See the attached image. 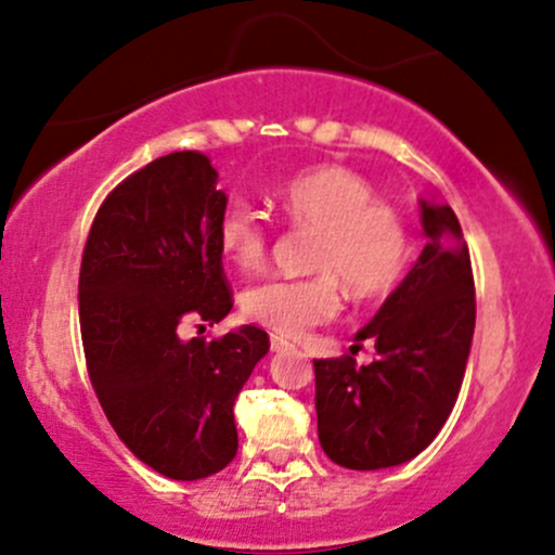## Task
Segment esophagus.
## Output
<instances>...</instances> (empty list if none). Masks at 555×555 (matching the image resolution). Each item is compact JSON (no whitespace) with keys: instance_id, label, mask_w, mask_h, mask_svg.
Listing matches in <instances>:
<instances>
[{"instance_id":"34e87169","label":"esophagus","mask_w":555,"mask_h":555,"mask_svg":"<svg viewBox=\"0 0 555 555\" xmlns=\"http://www.w3.org/2000/svg\"><path fill=\"white\" fill-rule=\"evenodd\" d=\"M270 347H272V351H291V349H294V344L285 341V338H280V336H272Z\"/></svg>"}]
</instances>
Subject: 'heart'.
I'll return each mask as SVG.
<instances>
[{
	"label": "heart",
	"mask_w": 555,
	"mask_h": 555,
	"mask_svg": "<svg viewBox=\"0 0 555 555\" xmlns=\"http://www.w3.org/2000/svg\"><path fill=\"white\" fill-rule=\"evenodd\" d=\"M275 204L294 228L318 232L309 254V278H278L243 294L248 320L296 338L336 318L338 280L354 296L389 288L408 259V230L391 206L375 201L373 188L341 166H314L283 182ZM222 254L241 272L261 270L270 254V230L248 204L232 201L217 224Z\"/></svg>",
	"instance_id": "1"
}]
</instances>
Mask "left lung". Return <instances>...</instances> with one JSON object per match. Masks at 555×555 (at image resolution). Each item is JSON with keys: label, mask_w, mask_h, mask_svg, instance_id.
Returning <instances> with one entry per match:
<instances>
[{"label": "left lung", "mask_w": 555, "mask_h": 555, "mask_svg": "<svg viewBox=\"0 0 555 555\" xmlns=\"http://www.w3.org/2000/svg\"><path fill=\"white\" fill-rule=\"evenodd\" d=\"M426 246L357 341L375 360H314L318 437L351 470L413 461L450 418L474 341L476 301L468 246L447 204L421 198Z\"/></svg>", "instance_id": "obj_1"}]
</instances>
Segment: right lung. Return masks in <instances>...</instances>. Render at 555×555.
Returning <instances> with one entry per match:
<instances>
[{"label":"right lung","instance_id":"right-lung-1","mask_svg":"<svg viewBox=\"0 0 555 555\" xmlns=\"http://www.w3.org/2000/svg\"><path fill=\"white\" fill-rule=\"evenodd\" d=\"M204 153L180 151L127 177L100 206L79 275L89 378L118 439L177 481L222 470L237 452L235 399L270 351L241 325L182 338L184 320L219 323L232 294L217 224L228 195Z\"/></svg>","mask_w":555,"mask_h":555}]
</instances>
